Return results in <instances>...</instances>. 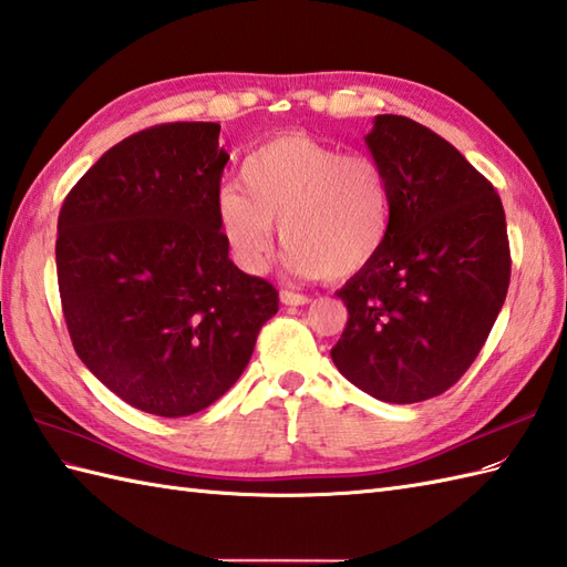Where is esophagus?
I'll use <instances>...</instances> for the list:
<instances>
[{
  "label": "esophagus",
  "instance_id": "esophagus-1",
  "mask_svg": "<svg viewBox=\"0 0 567 567\" xmlns=\"http://www.w3.org/2000/svg\"><path fill=\"white\" fill-rule=\"evenodd\" d=\"M279 298H281V303H284V306H306V303H310V298H308V296H303V293H293V291H281V293H279Z\"/></svg>",
  "mask_w": 567,
  "mask_h": 567
}]
</instances>
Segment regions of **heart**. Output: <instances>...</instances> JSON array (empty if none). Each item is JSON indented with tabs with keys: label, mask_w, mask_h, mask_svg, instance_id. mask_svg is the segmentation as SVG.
<instances>
[{
	"label": "heart",
	"mask_w": 567,
	"mask_h": 567,
	"mask_svg": "<svg viewBox=\"0 0 567 567\" xmlns=\"http://www.w3.org/2000/svg\"><path fill=\"white\" fill-rule=\"evenodd\" d=\"M390 218L393 192L379 162L342 155L303 133L255 150L240 167V186H223L216 198L223 243L249 274L267 267L279 220L288 269L349 279L379 255Z\"/></svg>",
	"instance_id": "obj_1"
}]
</instances>
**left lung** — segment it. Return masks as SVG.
<instances>
[{
  "label": "left lung",
  "instance_id": "8db88e82",
  "mask_svg": "<svg viewBox=\"0 0 567 567\" xmlns=\"http://www.w3.org/2000/svg\"><path fill=\"white\" fill-rule=\"evenodd\" d=\"M367 147L393 218L375 259L337 291L349 320L330 354L363 393L410 405L481 354L509 288L507 220L493 184L426 125L383 113Z\"/></svg>",
  "mask_w": 567,
  "mask_h": 567
}]
</instances>
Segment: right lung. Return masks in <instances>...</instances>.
<instances>
[{"instance_id": "right-lung-1", "label": "right lung", "mask_w": 567, "mask_h": 567, "mask_svg": "<svg viewBox=\"0 0 567 567\" xmlns=\"http://www.w3.org/2000/svg\"><path fill=\"white\" fill-rule=\"evenodd\" d=\"M218 123L125 137L74 184L58 218V286L74 351L111 393L186 417L247 369L276 288L228 257L216 198L230 155Z\"/></svg>"}]
</instances>
